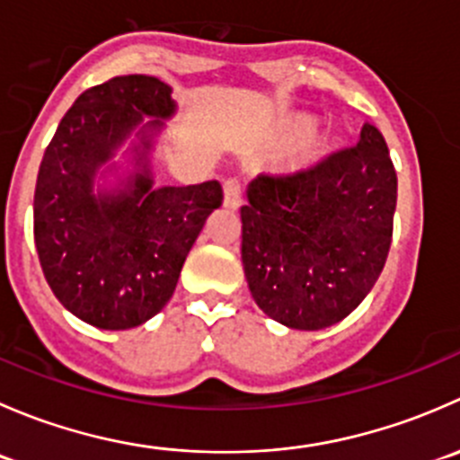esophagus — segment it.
Returning <instances> with one entry per match:
<instances>
[{
    "label": "esophagus",
    "instance_id": "obj_1",
    "mask_svg": "<svg viewBox=\"0 0 460 460\" xmlns=\"http://www.w3.org/2000/svg\"><path fill=\"white\" fill-rule=\"evenodd\" d=\"M225 208H238L240 200H243V191H240V184L235 180H226L225 182Z\"/></svg>",
    "mask_w": 460,
    "mask_h": 460
}]
</instances>
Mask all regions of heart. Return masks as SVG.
<instances>
[{
    "label": "heart",
    "instance_id": "b5f03b06",
    "mask_svg": "<svg viewBox=\"0 0 460 460\" xmlns=\"http://www.w3.org/2000/svg\"><path fill=\"white\" fill-rule=\"evenodd\" d=\"M316 124L318 119L312 113H287L278 122L276 136H273L278 144H294L301 140L296 144L294 151L287 155L285 164H282V173L285 175L305 178V175L314 173L329 157L333 148V140L329 133H312Z\"/></svg>",
    "mask_w": 460,
    "mask_h": 460
}]
</instances>
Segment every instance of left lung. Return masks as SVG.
Instances as JSON below:
<instances>
[{
	"mask_svg": "<svg viewBox=\"0 0 460 460\" xmlns=\"http://www.w3.org/2000/svg\"><path fill=\"white\" fill-rule=\"evenodd\" d=\"M396 171L374 124L305 178L258 175L247 187L243 267L253 300L289 329L349 316L378 280L392 244Z\"/></svg>",
	"mask_w": 460,
	"mask_h": 460,
	"instance_id": "obj_1",
	"label": "left lung"
}]
</instances>
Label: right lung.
I'll return each mask as SVG.
<instances>
[{"label": "right lung", "mask_w": 460, "mask_h": 460, "mask_svg": "<svg viewBox=\"0 0 460 460\" xmlns=\"http://www.w3.org/2000/svg\"><path fill=\"white\" fill-rule=\"evenodd\" d=\"M171 93L148 75L88 88L40 164L32 213L41 271L55 298L97 329H131L162 312L222 204L216 180L155 187L153 148L178 113ZM119 147L124 163L114 162Z\"/></svg>", "instance_id": "1"}]
</instances>
